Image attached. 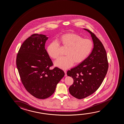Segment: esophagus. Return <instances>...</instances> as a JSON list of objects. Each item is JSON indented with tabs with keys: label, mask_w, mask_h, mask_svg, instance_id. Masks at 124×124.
<instances>
[{
	"label": "esophagus",
	"mask_w": 124,
	"mask_h": 124,
	"mask_svg": "<svg viewBox=\"0 0 124 124\" xmlns=\"http://www.w3.org/2000/svg\"><path fill=\"white\" fill-rule=\"evenodd\" d=\"M64 72L65 73V77H66V76H67V71L66 70H64Z\"/></svg>",
	"instance_id": "esophagus-1"
}]
</instances>
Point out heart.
I'll list each match as a JSON object with an SVG mask.
<instances>
[{"label":"heart","instance_id":"heart-1","mask_svg":"<svg viewBox=\"0 0 124 124\" xmlns=\"http://www.w3.org/2000/svg\"><path fill=\"white\" fill-rule=\"evenodd\" d=\"M59 44L68 48L65 53L66 56L60 57L54 61V64L63 70L72 67L74 63H82L90 55L93 47L90 39H83L81 36L73 33H67L60 36L57 39V42H52L47 47L48 54L54 59L59 57Z\"/></svg>","mask_w":124,"mask_h":124}]
</instances>
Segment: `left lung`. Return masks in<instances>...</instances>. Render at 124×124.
Returning a JSON list of instances; mask_svg holds the SVG:
<instances>
[{
    "instance_id": "left-lung-1",
    "label": "left lung",
    "mask_w": 124,
    "mask_h": 124,
    "mask_svg": "<svg viewBox=\"0 0 124 124\" xmlns=\"http://www.w3.org/2000/svg\"><path fill=\"white\" fill-rule=\"evenodd\" d=\"M83 29L91 35L93 48L86 59L67 72L74 80L69 89L70 93L79 99L91 95L99 89L108 68L107 53L102 43L90 31Z\"/></svg>"
}]
</instances>
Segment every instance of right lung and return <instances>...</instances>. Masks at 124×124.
<instances>
[{
  "mask_svg": "<svg viewBox=\"0 0 124 124\" xmlns=\"http://www.w3.org/2000/svg\"><path fill=\"white\" fill-rule=\"evenodd\" d=\"M48 38L34 34L24 42L17 55L16 66L22 82L27 91L37 98L46 99L54 93L65 73L55 67L45 48Z\"/></svg>",
  "mask_w": 124,
  "mask_h": 124,
  "instance_id": "add662e5",
  "label": "right lung"
}]
</instances>
